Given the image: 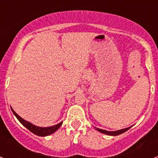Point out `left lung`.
<instances>
[{"label":"left lung","instance_id":"1","mask_svg":"<svg viewBox=\"0 0 158 158\" xmlns=\"http://www.w3.org/2000/svg\"><path fill=\"white\" fill-rule=\"evenodd\" d=\"M131 126L128 127V128H123V129H120V130H118V131H109L103 130V129L98 128H96V127H95V129H96L97 131H98L101 132V133L105 134V135H111V136H117V135H121V134L124 133V132H125V131H128L129 128H131Z\"/></svg>","mask_w":158,"mask_h":158}]
</instances>
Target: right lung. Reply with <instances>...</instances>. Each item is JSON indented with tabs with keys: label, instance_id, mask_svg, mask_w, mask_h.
Returning <instances> with one entry per match:
<instances>
[{
	"label": "right lung",
	"instance_id": "add662e5",
	"mask_svg": "<svg viewBox=\"0 0 158 158\" xmlns=\"http://www.w3.org/2000/svg\"><path fill=\"white\" fill-rule=\"evenodd\" d=\"M11 110H12L13 113H14V115L16 116L17 119L19 120V122L22 124L24 127H26L28 130L30 131L32 133H33L34 135H38V136L40 137H44V136H48V135H51V134L54 133L56 130H58L59 128L61 126V125L63 124V122H60L59 124L56 125H52V126L50 127H39L36 126V125H34L33 124L30 123V122H27V121L24 120L23 118H22L20 115L17 114L15 111H14V109L10 107Z\"/></svg>",
	"mask_w": 158,
	"mask_h": 158
}]
</instances>
